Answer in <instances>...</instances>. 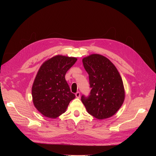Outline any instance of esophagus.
<instances>
[{"label": "esophagus", "instance_id": "34e87169", "mask_svg": "<svg viewBox=\"0 0 156 156\" xmlns=\"http://www.w3.org/2000/svg\"><path fill=\"white\" fill-rule=\"evenodd\" d=\"M75 95H76V97L77 98H80V93L79 92H77L75 94Z\"/></svg>", "mask_w": 156, "mask_h": 156}]
</instances>
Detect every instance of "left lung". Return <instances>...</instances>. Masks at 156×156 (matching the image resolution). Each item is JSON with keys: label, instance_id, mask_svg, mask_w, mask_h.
Instances as JSON below:
<instances>
[{"label": "left lung", "instance_id": "left-lung-1", "mask_svg": "<svg viewBox=\"0 0 156 156\" xmlns=\"http://www.w3.org/2000/svg\"><path fill=\"white\" fill-rule=\"evenodd\" d=\"M92 88L88 97L81 96L87 112L98 119L112 117L121 107L125 88L117 68L107 57L97 54L82 60Z\"/></svg>", "mask_w": 156, "mask_h": 156}]
</instances>
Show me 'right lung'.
Segmentation results:
<instances>
[{
  "instance_id": "right-lung-1",
  "label": "right lung",
  "mask_w": 156,
  "mask_h": 156,
  "mask_svg": "<svg viewBox=\"0 0 156 156\" xmlns=\"http://www.w3.org/2000/svg\"><path fill=\"white\" fill-rule=\"evenodd\" d=\"M76 61V57L57 55L45 61L39 68L31 94L35 107L43 116L52 119L59 117L75 98L65 75Z\"/></svg>"
}]
</instances>
